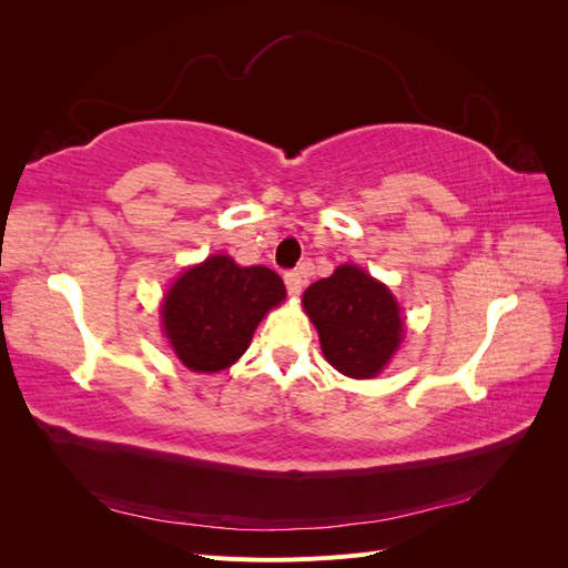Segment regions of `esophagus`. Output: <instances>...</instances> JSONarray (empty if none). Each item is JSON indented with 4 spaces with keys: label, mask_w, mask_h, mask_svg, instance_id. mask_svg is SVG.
Segmentation results:
<instances>
[{
    "label": "esophagus",
    "mask_w": 568,
    "mask_h": 568,
    "mask_svg": "<svg viewBox=\"0 0 568 568\" xmlns=\"http://www.w3.org/2000/svg\"><path fill=\"white\" fill-rule=\"evenodd\" d=\"M307 280V267H301V270H291L284 274V284H286V291L288 296H298L303 291V284Z\"/></svg>",
    "instance_id": "esophagus-1"
}]
</instances>
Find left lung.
Returning a JSON list of instances; mask_svg holds the SVG:
<instances>
[{"mask_svg":"<svg viewBox=\"0 0 568 568\" xmlns=\"http://www.w3.org/2000/svg\"><path fill=\"white\" fill-rule=\"evenodd\" d=\"M303 307L317 326L326 363L353 379L379 374L403 341L390 291L355 265H341L307 286Z\"/></svg>","mask_w":568,"mask_h":568,"instance_id":"obj_1","label":"left lung"}]
</instances>
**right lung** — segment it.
Returning <instances> with one entry per match:
<instances>
[{
  "instance_id": "1",
  "label": "right lung",
  "mask_w": 568,
  "mask_h": 568,
  "mask_svg": "<svg viewBox=\"0 0 568 568\" xmlns=\"http://www.w3.org/2000/svg\"><path fill=\"white\" fill-rule=\"evenodd\" d=\"M284 296L274 270L239 267L227 255H213L168 291L163 329L189 369L220 372L244 355L257 322Z\"/></svg>"
}]
</instances>
